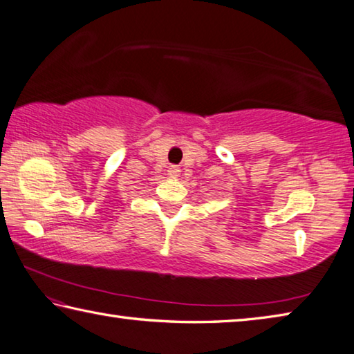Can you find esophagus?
I'll return each mask as SVG.
<instances>
[{
  "instance_id": "esophagus-1",
  "label": "esophagus",
  "mask_w": 354,
  "mask_h": 354,
  "mask_svg": "<svg viewBox=\"0 0 354 354\" xmlns=\"http://www.w3.org/2000/svg\"><path fill=\"white\" fill-rule=\"evenodd\" d=\"M167 171H169V176L170 178H178L179 173H181V170H179V167H176V165H171Z\"/></svg>"
}]
</instances>
